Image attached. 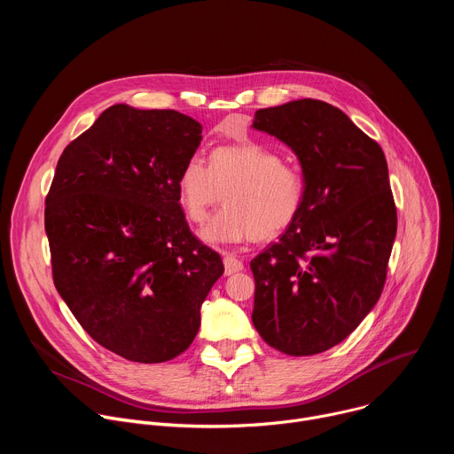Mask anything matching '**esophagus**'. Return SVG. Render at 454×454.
<instances>
[{
    "label": "esophagus",
    "instance_id": "34e87169",
    "mask_svg": "<svg viewBox=\"0 0 454 454\" xmlns=\"http://www.w3.org/2000/svg\"><path fill=\"white\" fill-rule=\"evenodd\" d=\"M223 261H224V275H228V277L244 270V264L231 253H224Z\"/></svg>",
    "mask_w": 454,
    "mask_h": 454
}]
</instances>
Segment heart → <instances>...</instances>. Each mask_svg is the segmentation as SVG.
Wrapping results in <instances>:
<instances>
[{
    "mask_svg": "<svg viewBox=\"0 0 454 454\" xmlns=\"http://www.w3.org/2000/svg\"><path fill=\"white\" fill-rule=\"evenodd\" d=\"M177 198L186 219L196 224L207 221L221 198L226 201L201 230L208 244H233L251 237L268 240L298 219L305 179L266 145H224L212 151L208 165L200 158L183 165Z\"/></svg>",
    "mask_w": 454,
    "mask_h": 454,
    "instance_id": "obj_1",
    "label": "heart"
}]
</instances>
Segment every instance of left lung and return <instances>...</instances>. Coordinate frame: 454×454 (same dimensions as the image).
I'll return each mask as SVG.
<instances>
[{
    "label": "left lung",
    "mask_w": 454,
    "mask_h": 454,
    "mask_svg": "<svg viewBox=\"0 0 454 454\" xmlns=\"http://www.w3.org/2000/svg\"><path fill=\"white\" fill-rule=\"evenodd\" d=\"M253 129L298 156V219L251 261L253 325L287 356L341 343L377 303L397 233L387 165L377 142L338 107L312 98L258 109Z\"/></svg>",
    "instance_id": "1"
}]
</instances>
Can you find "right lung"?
Here are the masks:
<instances>
[{"label":"right lung","instance_id":"add662e5","mask_svg":"<svg viewBox=\"0 0 454 454\" xmlns=\"http://www.w3.org/2000/svg\"><path fill=\"white\" fill-rule=\"evenodd\" d=\"M201 133L174 109L116 104L57 161L44 208L55 289L98 345L129 361L184 352L224 273L177 198Z\"/></svg>","mask_w":454,"mask_h":454}]
</instances>
